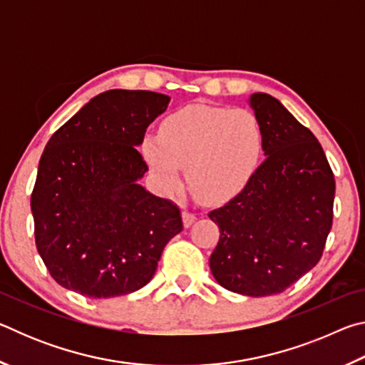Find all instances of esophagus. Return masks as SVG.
<instances>
[{
  "instance_id": "34e87169",
  "label": "esophagus",
  "mask_w": 365,
  "mask_h": 365,
  "mask_svg": "<svg viewBox=\"0 0 365 365\" xmlns=\"http://www.w3.org/2000/svg\"><path fill=\"white\" fill-rule=\"evenodd\" d=\"M182 220H183V225L185 227H191L193 225V222L196 220V215L193 212H188V211H183L182 212Z\"/></svg>"
}]
</instances>
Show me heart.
I'll return each instance as SVG.
<instances>
[{"label":"heart","instance_id":"b5f03b06","mask_svg":"<svg viewBox=\"0 0 365 365\" xmlns=\"http://www.w3.org/2000/svg\"><path fill=\"white\" fill-rule=\"evenodd\" d=\"M264 132L248 109L191 104L165 117L159 133H146L141 156L158 188L177 191L187 168L190 190L209 205L233 200L261 164Z\"/></svg>","mask_w":365,"mask_h":365}]
</instances>
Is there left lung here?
Masks as SVG:
<instances>
[{
    "mask_svg": "<svg viewBox=\"0 0 365 365\" xmlns=\"http://www.w3.org/2000/svg\"><path fill=\"white\" fill-rule=\"evenodd\" d=\"M250 106L265 160L242 193L209 212L220 230L209 265L220 287L259 298L285 292L320 261L335 178L314 133L277 98L252 93Z\"/></svg>",
    "mask_w": 365,
    "mask_h": 365,
    "instance_id": "8db88e82",
    "label": "left lung"
}]
</instances>
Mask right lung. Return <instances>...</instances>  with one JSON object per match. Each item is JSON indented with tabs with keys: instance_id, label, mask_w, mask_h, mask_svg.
<instances>
[{
	"instance_id": "obj_1",
	"label": "right lung",
	"mask_w": 365,
	"mask_h": 365,
	"mask_svg": "<svg viewBox=\"0 0 365 365\" xmlns=\"http://www.w3.org/2000/svg\"><path fill=\"white\" fill-rule=\"evenodd\" d=\"M169 101L104 91L49 138L30 207L36 250L61 287L88 298L137 292L182 232L180 209L138 183L148 165L137 146Z\"/></svg>"
}]
</instances>
